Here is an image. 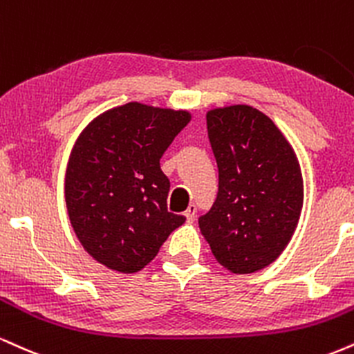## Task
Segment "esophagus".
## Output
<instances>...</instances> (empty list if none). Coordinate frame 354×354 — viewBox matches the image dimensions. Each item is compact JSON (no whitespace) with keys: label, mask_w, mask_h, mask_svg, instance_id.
<instances>
[{"label":"esophagus","mask_w":354,"mask_h":354,"mask_svg":"<svg viewBox=\"0 0 354 354\" xmlns=\"http://www.w3.org/2000/svg\"><path fill=\"white\" fill-rule=\"evenodd\" d=\"M185 216H186V219H188V223H193V221L196 219V206H194V204H189L188 209L185 211Z\"/></svg>","instance_id":"34e87169"}]
</instances>
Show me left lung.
I'll return each mask as SVG.
<instances>
[{
    "label": "left lung",
    "instance_id": "1",
    "mask_svg": "<svg viewBox=\"0 0 354 354\" xmlns=\"http://www.w3.org/2000/svg\"><path fill=\"white\" fill-rule=\"evenodd\" d=\"M206 122L219 189L199 229L221 266L252 274L283 252L299 224V160L275 123L250 105L209 110Z\"/></svg>",
    "mask_w": 354,
    "mask_h": 354
}]
</instances>
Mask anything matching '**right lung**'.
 Returning <instances> with one entry per match:
<instances>
[{
	"instance_id": "1",
	"label": "right lung",
	"mask_w": 354,
	"mask_h": 354,
	"mask_svg": "<svg viewBox=\"0 0 354 354\" xmlns=\"http://www.w3.org/2000/svg\"><path fill=\"white\" fill-rule=\"evenodd\" d=\"M189 120L186 110L130 102L100 113L79 135L67 163L66 206L97 262L135 274L186 221L166 207L169 180L160 158Z\"/></svg>"
}]
</instances>
